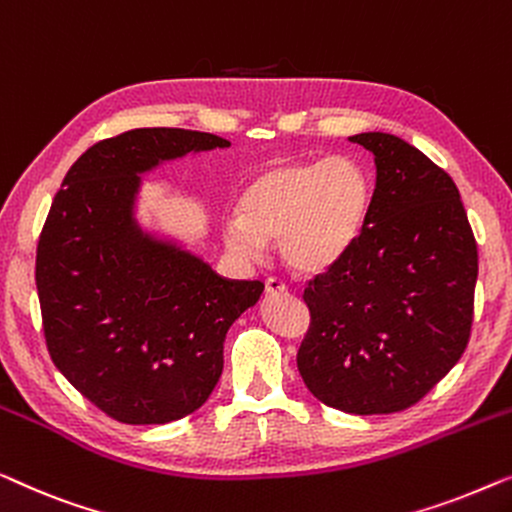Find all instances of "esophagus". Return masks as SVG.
Instances as JSON below:
<instances>
[{"instance_id":"34e87169","label":"esophagus","mask_w":512,"mask_h":512,"mask_svg":"<svg viewBox=\"0 0 512 512\" xmlns=\"http://www.w3.org/2000/svg\"><path fill=\"white\" fill-rule=\"evenodd\" d=\"M264 287H266V294H269V297H273V294H285L287 292V285L278 278H269V280H266Z\"/></svg>"}]
</instances>
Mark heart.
<instances>
[{"instance_id":"b5f03b06","label":"heart","mask_w":512,"mask_h":512,"mask_svg":"<svg viewBox=\"0 0 512 512\" xmlns=\"http://www.w3.org/2000/svg\"><path fill=\"white\" fill-rule=\"evenodd\" d=\"M371 183L350 157L278 162L248 183L241 213L222 225L227 248L255 262L278 239L283 262L299 273H322L350 253L366 225Z\"/></svg>"}]
</instances>
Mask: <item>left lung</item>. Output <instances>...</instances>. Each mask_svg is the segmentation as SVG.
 <instances>
[{"instance_id": "1", "label": "left lung", "mask_w": 512, "mask_h": 512, "mask_svg": "<svg viewBox=\"0 0 512 512\" xmlns=\"http://www.w3.org/2000/svg\"><path fill=\"white\" fill-rule=\"evenodd\" d=\"M376 162L355 246L304 290L297 366L315 399L352 415L413 406L464 355L478 246L457 185L408 141L350 136Z\"/></svg>"}]
</instances>
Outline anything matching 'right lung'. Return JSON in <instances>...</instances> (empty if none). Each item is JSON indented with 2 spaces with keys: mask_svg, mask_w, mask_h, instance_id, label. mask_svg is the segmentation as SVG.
<instances>
[{
  "mask_svg": "<svg viewBox=\"0 0 512 512\" xmlns=\"http://www.w3.org/2000/svg\"><path fill=\"white\" fill-rule=\"evenodd\" d=\"M192 129H132L74 162L43 225L37 290L50 359L113 420L167 424L201 408L229 327L264 292L218 276L136 220L141 176L187 153L229 148Z\"/></svg>",
  "mask_w": 512,
  "mask_h": 512,
  "instance_id": "1",
  "label": "right lung"
}]
</instances>
